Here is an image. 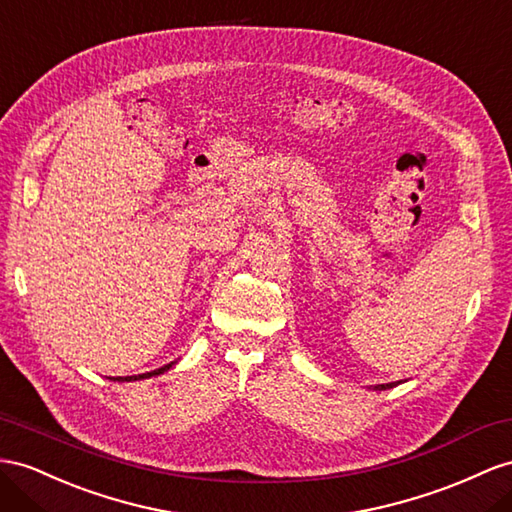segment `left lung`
Segmentation results:
<instances>
[{
    "instance_id": "8db88e82",
    "label": "left lung",
    "mask_w": 512,
    "mask_h": 512,
    "mask_svg": "<svg viewBox=\"0 0 512 512\" xmlns=\"http://www.w3.org/2000/svg\"><path fill=\"white\" fill-rule=\"evenodd\" d=\"M396 385H398V383H387V385H374L372 389H374V391H385V389H391V387H396Z\"/></svg>"
}]
</instances>
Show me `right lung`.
Returning <instances> with one entry per match:
<instances>
[{"label":"right lung","instance_id":"add662e5","mask_svg":"<svg viewBox=\"0 0 512 512\" xmlns=\"http://www.w3.org/2000/svg\"><path fill=\"white\" fill-rule=\"evenodd\" d=\"M177 361H170V363H166V365H162V368H157V370H153V372H144V374H136V376H116V378H110V381H119V383H131V381H142V378H151V376H160V374H164V372H168L170 368H173Z\"/></svg>","mask_w":512,"mask_h":512}]
</instances>
